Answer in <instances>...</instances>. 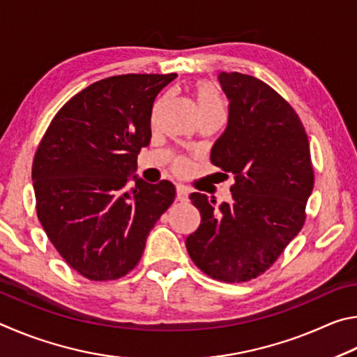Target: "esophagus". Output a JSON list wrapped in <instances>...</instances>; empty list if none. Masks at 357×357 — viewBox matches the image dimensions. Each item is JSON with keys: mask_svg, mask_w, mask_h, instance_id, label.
<instances>
[{"mask_svg": "<svg viewBox=\"0 0 357 357\" xmlns=\"http://www.w3.org/2000/svg\"><path fill=\"white\" fill-rule=\"evenodd\" d=\"M188 196H190V191H188V188H185L183 185H178L177 186V199L178 201H186V199H188Z\"/></svg>", "mask_w": 357, "mask_h": 357, "instance_id": "1", "label": "esophagus"}]
</instances>
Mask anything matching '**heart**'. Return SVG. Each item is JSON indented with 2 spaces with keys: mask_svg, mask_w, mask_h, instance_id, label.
Here are the masks:
<instances>
[{
  "mask_svg": "<svg viewBox=\"0 0 357 357\" xmlns=\"http://www.w3.org/2000/svg\"><path fill=\"white\" fill-rule=\"evenodd\" d=\"M196 96L199 102V108H201L202 116L208 114V112H213L218 109H224L222 100L218 93L216 87L210 83L207 79H199L196 83ZM175 169L182 171L186 167V160L185 158H175L174 161Z\"/></svg>",
  "mask_w": 357,
  "mask_h": 357,
  "instance_id": "heart-1",
  "label": "heart"
}]
</instances>
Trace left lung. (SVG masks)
<instances>
[{"instance_id":"8db88e82","label":"left lung","mask_w":357,"mask_h":357,"mask_svg":"<svg viewBox=\"0 0 357 357\" xmlns=\"http://www.w3.org/2000/svg\"><path fill=\"white\" fill-rule=\"evenodd\" d=\"M218 78L229 122L210 160L222 175H234V201L216 208V201L192 192L201 226L186 249L207 276L238 284L271 268L303 229L314 166L304 125L285 98L251 75L221 72Z\"/></svg>"}]
</instances>
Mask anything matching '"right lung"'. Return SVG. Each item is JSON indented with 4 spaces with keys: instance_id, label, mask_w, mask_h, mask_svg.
<instances>
[{
    "instance_id": "obj_1",
    "label": "right lung",
    "mask_w": 357,
    "mask_h": 357,
    "mask_svg": "<svg viewBox=\"0 0 357 357\" xmlns=\"http://www.w3.org/2000/svg\"><path fill=\"white\" fill-rule=\"evenodd\" d=\"M175 73L116 75L87 86L56 112L33 161L37 218L67 265L89 280L123 278L139 264L175 186L135 175L152 137L153 102Z\"/></svg>"
}]
</instances>
